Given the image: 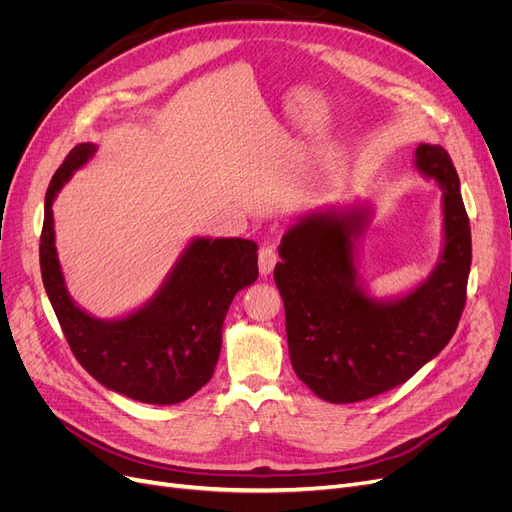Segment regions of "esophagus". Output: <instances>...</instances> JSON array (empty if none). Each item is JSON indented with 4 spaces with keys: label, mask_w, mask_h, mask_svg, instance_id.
I'll list each match as a JSON object with an SVG mask.
<instances>
[{
    "label": "esophagus",
    "mask_w": 512,
    "mask_h": 512,
    "mask_svg": "<svg viewBox=\"0 0 512 512\" xmlns=\"http://www.w3.org/2000/svg\"><path fill=\"white\" fill-rule=\"evenodd\" d=\"M278 261V253L274 246H263L259 251V272L261 276H270L274 272V266Z\"/></svg>",
    "instance_id": "esophagus-1"
}]
</instances>
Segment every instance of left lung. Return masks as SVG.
Instances as JSON below:
<instances>
[{
    "instance_id": "8db88e82",
    "label": "left lung",
    "mask_w": 512,
    "mask_h": 512,
    "mask_svg": "<svg viewBox=\"0 0 512 512\" xmlns=\"http://www.w3.org/2000/svg\"><path fill=\"white\" fill-rule=\"evenodd\" d=\"M413 166L443 192L439 261L413 289L375 297L358 272L373 217L367 200L316 208L278 246L274 282L285 301L291 365L323 401L358 403L407 382L458 329L472 259L460 177L441 145L420 143Z\"/></svg>"
}]
</instances>
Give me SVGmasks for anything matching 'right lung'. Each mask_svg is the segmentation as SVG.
Wrapping results in <instances>:
<instances>
[{"label": "right lung", "mask_w": 512, "mask_h": 512, "mask_svg": "<svg viewBox=\"0 0 512 512\" xmlns=\"http://www.w3.org/2000/svg\"><path fill=\"white\" fill-rule=\"evenodd\" d=\"M94 154V143L75 145L48 185L40 240L44 289L73 356L94 380L139 403H181L213 377L225 314L236 293L259 274L257 244L244 238H192L143 306L118 318L88 314L65 285L52 204Z\"/></svg>", "instance_id": "add662e5"}]
</instances>
